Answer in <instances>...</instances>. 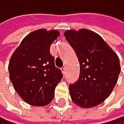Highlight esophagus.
Here are the masks:
<instances>
[{"instance_id": "esophagus-1", "label": "esophagus", "mask_w": 124, "mask_h": 124, "mask_svg": "<svg viewBox=\"0 0 124 124\" xmlns=\"http://www.w3.org/2000/svg\"><path fill=\"white\" fill-rule=\"evenodd\" d=\"M61 70H62V72L63 75L66 74V67H65V66H64V67H62L61 68Z\"/></svg>"}]
</instances>
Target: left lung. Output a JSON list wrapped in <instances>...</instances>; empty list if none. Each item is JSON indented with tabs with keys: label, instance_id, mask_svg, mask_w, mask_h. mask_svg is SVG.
Listing matches in <instances>:
<instances>
[{
	"label": "left lung",
	"instance_id": "1",
	"mask_svg": "<svg viewBox=\"0 0 124 124\" xmlns=\"http://www.w3.org/2000/svg\"><path fill=\"white\" fill-rule=\"evenodd\" d=\"M66 40L75 50L79 63V76L69 85L72 101L91 108L110 96L120 73L119 59L105 40L92 31L68 30Z\"/></svg>",
	"mask_w": 124,
	"mask_h": 124
}]
</instances>
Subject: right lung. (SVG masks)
<instances>
[{"label":"right lung","instance_id":"1","mask_svg":"<svg viewBox=\"0 0 124 124\" xmlns=\"http://www.w3.org/2000/svg\"><path fill=\"white\" fill-rule=\"evenodd\" d=\"M57 30L39 29L22 40L9 62V79L20 97L35 106L52 101L55 88L63 75L50 54L51 44L59 36Z\"/></svg>","mask_w":124,"mask_h":124}]
</instances>
